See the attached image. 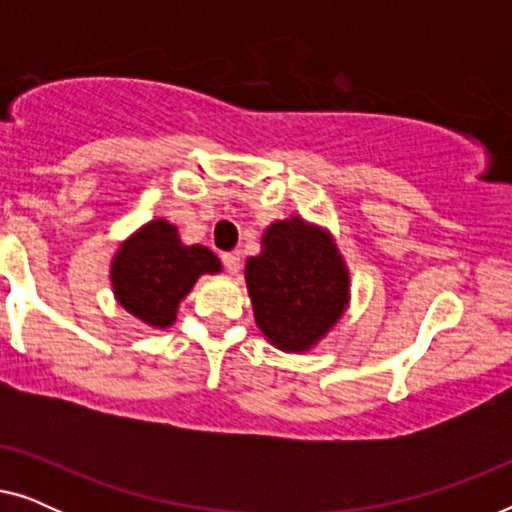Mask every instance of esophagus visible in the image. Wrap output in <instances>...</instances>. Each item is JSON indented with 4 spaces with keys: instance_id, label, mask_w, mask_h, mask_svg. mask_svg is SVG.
Returning a JSON list of instances; mask_svg holds the SVG:
<instances>
[{
    "instance_id": "1",
    "label": "esophagus",
    "mask_w": 512,
    "mask_h": 512,
    "mask_svg": "<svg viewBox=\"0 0 512 512\" xmlns=\"http://www.w3.org/2000/svg\"><path fill=\"white\" fill-rule=\"evenodd\" d=\"M221 261L226 265L230 275H237V272H240V254H237V251H228V254H223Z\"/></svg>"
}]
</instances>
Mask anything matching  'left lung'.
Instances as JSON below:
<instances>
[{"instance_id":"1","label":"left lung","mask_w":512,"mask_h":512,"mask_svg":"<svg viewBox=\"0 0 512 512\" xmlns=\"http://www.w3.org/2000/svg\"><path fill=\"white\" fill-rule=\"evenodd\" d=\"M244 279L258 328L282 352L317 345L349 303V272L333 237L300 216L265 228Z\"/></svg>"}]
</instances>
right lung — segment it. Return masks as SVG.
Returning <instances> with one entry per match:
<instances>
[{
  "label": "right lung",
  "mask_w": 512,
  "mask_h": 512,
  "mask_svg": "<svg viewBox=\"0 0 512 512\" xmlns=\"http://www.w3.org/2000/svg\"><path fill=\"white\" fill-rule=\"evenodd\" d=\"M221 272V261L202 244L186 247L177 226L153 219L118 247L111 286L123 310L151 328H167L200 275Z\"/></svg>",
  "instance_id": "right-lung-1"
}]
</instances>
